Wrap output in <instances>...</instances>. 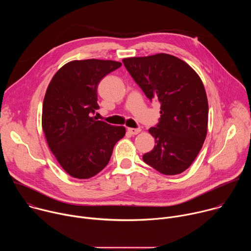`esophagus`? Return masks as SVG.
<instances>
[{
  "mask_svg": "<svg viewBox=\"0 0 251 251\" xmlns=\"http://www.w3.org/2000/svg\"><path fill=\"white\" fill-rule=\"evenodd\" d=\"M128 132L131 135H137L141 132V128H128Z\"/></svg>",
  "mask_w": 251,
  "mask_h": 251,
  "instance_id": "1",
  "label": "esophagus"
}]
</instances>
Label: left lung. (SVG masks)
I'll list each match as a JSON object with an SVG mask.
<instances>
[{
    "label": "left lung",
    "mask_w": 251,
    "mask_h": 251,
    "mask_svg": "<svg viewBox=\"0 0 251 251\" xmlns=\"http://www.w3.org/2000/svg\"><path fill=\"white\" fill-rule=\"evenodd\" d=\"M122 61L145 95L161 102L159 124L149 129L156 145L143 160L164 175L183 173L207 133L208 103L201 77L186 61L168 53Z\"/></svg>",
    "instance_id": "left-lung-1"
}]
</instances>
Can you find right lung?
<instances>
[{
    "label": "right lung",
    "instance_id": "add662e5",
    "mask_svg": "<svg viewBox=\"0 0 251 251\" xmlns=\"http://www.w3.org/2000/svg\"><path fill=\"white\" fill-rule=\"evenodd\" d=\"M121 62L102 59L73 60L51 78L43 104L42 126L48 145L61 168L73 177L89 178L109 163L123 126L96 120L100 80Z\"/></svg>",
    "mask_w": 251,
    "mask_h": 251
}]
</instances>
